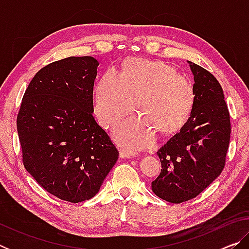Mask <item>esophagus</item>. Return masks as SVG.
Segmentation results:
<instances>
[{
  "label": "esophagus",
  "mask_w": 249,
  "mask_h": 249,
  "mask_svg": "<svg viewBox=\"0 0 249 249\" xmlns=\"http://www.w3.org/2000/svg\"><path fill=\"white\" fill-rule=\"evenodd\" d=\"M134 155H135L134 151L126 148V147H121L120 148V156L122 158H130L133 157Z\"/></svg>",
  "instance_id": "obj_1"
}]
</instances>
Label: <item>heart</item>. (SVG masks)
I'll return each mask as SVG.
<instances>
[{
  "label": "heart",
  "instance_id": "heart-1",
  "mask_svg": "<svg viewBox=\"0 0 249 249\" xmlns=\"http://www.w3.org/2000/svg\"><path fill=\"white\" fill-rule=\"evenodd\" d=\"M140 116L115 129L114 136L130 148L151 144L155 134L168 136L187 123L196 102L192 82L159 60L130 58L119 74L107 70L94 89V112L103 126H112L132 113Z\"/></svg>",
  "mask_w": 249,
  "mask_h": 249
}]
</instances>
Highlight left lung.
I'll use <instances>...</instances> for the list:
<instances>
[{"label":"left lung","instance_id":"obj_1","mask_svg":"<svg viewBox=\"0 0 249 249\" xmlns=\"http://www.w3.org/2000/svg\"><path fill=\"white\" fill-rule=\"evenodd\" d=\"M195 75V107L182 127L157 151L160 175L151 190L160 199L181 203L200 195L224 169L231 120L216 78L190 62Z\"/></svg>","mask_w":249,"mask_h":249}]
</instances>
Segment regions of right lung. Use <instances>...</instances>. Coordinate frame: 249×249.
Listing matches in <instances>:
<instances>
[{
    "label": "right lung",
    "mask_w": 249,
    "mask_h": 249,
    "mask_svg": "<svg viewBox=\"0 0 249 249\" xmlns=\"http://www.w3.org/2000/svg\"><path fill=\"white\" fill-rule=\"evenodd\" d=\"M98 66L89 56L45 66L29 82L16 121L24 167L46 191L71 203L93 197L119 158L92 115Z\"/></svg>",
    "instance_id": "add662e5"
}]
</instances>
